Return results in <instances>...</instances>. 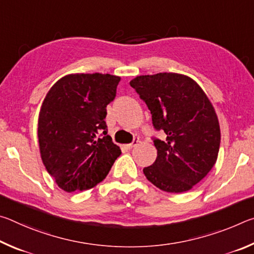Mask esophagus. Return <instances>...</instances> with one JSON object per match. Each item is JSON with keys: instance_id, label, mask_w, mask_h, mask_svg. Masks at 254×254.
I'll use <instances>...</instances> for the list:
<instances>
[{"instance_id": "1", "label": "esophagus", "mask_w": 254, "mask_h": 254, "mask_svg": "<svg viewBox=\"0 0 254 254\" xmlns=\"http://www.w3.org/2000/svg\"><path fill=\"white\" fill-rule=\"evenodd\" d=\"M139 142H140V140H139V139H134V140H133V142H132V143H130V144H127V147L128 149H132L133 147H135V145L139 144Z\"/></svg>"}]
</instances>
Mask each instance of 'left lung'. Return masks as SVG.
I'll return each mask as SVG.
<instances>
[{"instance_id": "8db88e82", "label": "left lung", "mask_w": 254, "mask_h": 254, "mask_svg": "<svg viewBox=\"0 0 254 254\" xmlns=\"http://www.w3.org/2000/svg\"><path fill=\"white\" fill-rule=\"evenodd\" d=\"M151 112L157 158L143 174L167 192H185L204 179L217 160L221 128L214 106L196 81L177 72L136 76L130 81Z\"/></svg>"}]
</instances>
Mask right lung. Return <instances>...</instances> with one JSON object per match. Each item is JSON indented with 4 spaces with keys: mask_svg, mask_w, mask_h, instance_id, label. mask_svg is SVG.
<instances>
[{
    "mask_svg": "<svg viewBox=\"0 0 254 254\" xmlns=\"http://www.w3.org/2000/svg\"><path fill=\"white\" fill-rule=\"evenodd\" d=\"M120 80L100 72L69 74L47 93L38 119V141L41 160L63 190L95 187L121 154L104 121Z\"/></svg>",
    "mask_w": 254,
    "mask_h": 254,
    "instance_id": "obj_1",
    "label": "right lung"
}]
</instances>
